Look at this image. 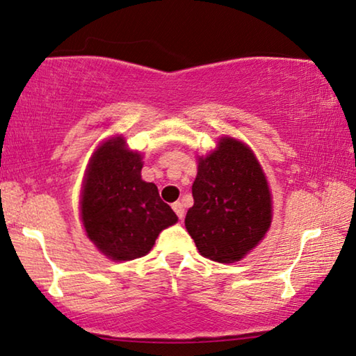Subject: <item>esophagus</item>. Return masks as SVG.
Here are the masks:
<instances>
[{
	"label": "esophagus",
	"mask_w": 356,
	"mask_h": 356,
	"mask_svg": "<svg viewBox=\"0 0 356 356\" xmlns=\"http://www.w3.org/2000/svg\"><path fill=\"white\" fill-rule=\"evenodd\" d=\"M172 209H173L175 213H177L179 220H183V218H184V207H183V204H179V202H175V204L172 205Z\"/></svg>",
	"instance_id": "obj_1"
}]
</instances>
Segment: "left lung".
<instances>
[{
    "mask_svg": "<svg viewBox=\"0 0 356 356\" xmlns=\"http://www.w3.org/2000/svg\"><path fill=\"white\" fill-rule=\"evenodd\" d=\"M193 197L184 226L205 258L240 261L269 231V184L253 151L242 141L222 136L215 151L199 157Z\"/></svg>",
    "mask_w": 356,
    "mask_h": 356,
    "instance_id": "1",
    "label": "left lung"
}]
</instances>
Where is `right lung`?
Here are the masks:
<instances>
[{"label":"right lung","mask_w":356,"mask_h":356,"mask_svg":"<svg viewBox=\"0 0 356 356\" xmlns=\"http://www.w3.org/2000/svg\"><path fill=\"white\" fill-rule=\"evenodd\" d=\"M143 157L122 136L97 147L86 170L81 220L87 237L113 261L147 254L157 235L178 221L154 183L141 179Z\"/></svg>","instance_id":"1"}]
</instances>
